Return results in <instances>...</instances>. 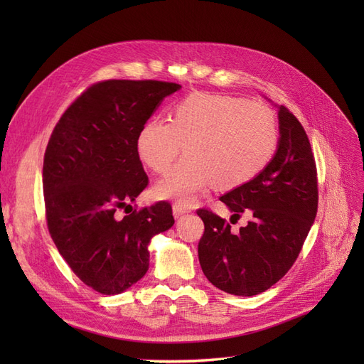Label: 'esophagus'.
<instances>
[{"mask_svg":"<svg viewBox=\"0 0 364 364\" xmlns=\"http://www.w3.org/2000/svg\"><path fill=\"white\" fill-rule=\"evenodd\" d=\"M188 211H190V209L186 208L185 205H181V203H174V205H173V215H174L176 218L182 217L183 214H186Z\"/></svg>","mask_w":364,"mask_h":364,"instance_id":"34e87169","label":"esophagus"}]
</instances>
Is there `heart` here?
I'll return each instance as SVG.
<instances>
[{
	"label": "heart",
	"instance_id": "obj_1",
	"mask_svg": "<svg viewBox=\"0 0 364 364\" xmlns=\"http://www.w3.org/2000/svg\"><path fill=\"white\" fill-rule=\"evenodd\" d=\"M279 127L272 109L226 94L196 92L174 105L170 123L150 118L136 135V153L153 173L168 171L155 188L158 197L190 203L213 185L234 190L253 181L277 153Z\"/></svg>",
	"mask_w": 364,
	"mask_h": 364
}]
</instances>
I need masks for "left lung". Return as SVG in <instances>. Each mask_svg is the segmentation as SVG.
I'll return each mask as SVG.
<instances>
[{"label":"left lung","instance_id":"8db88e82","mask_svg":"<svg viewBox=\"0 0 364 364\" xmlns=\"http://www.w3.org/2000/svg\"><path fill=\"white\" fill-rule=\"evenodd\" d=\"M279 144L255 179L220 197L238 220L252 218L230 232L226 218L197 209L205 232L199 261L217 289L237 296L259 294L277 284L299 257L317 214V168L310 139L287 107L279 106Z\"/></svg>","mask_w":364,"mask_h":364}]
</instances>
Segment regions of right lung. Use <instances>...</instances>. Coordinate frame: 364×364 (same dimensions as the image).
Returning <instances> with one entry per match:
<instances>
[{"mask_svg":"<svg viewBox=\"0 0 364 364\" xmlns=\"http://www.w3.org/2000/svg\"><path fill=\"white\" fill-rule=\"evenodd\" d=\"M178 90L159 80L94 83L50 136L42 170L50 235L77 278L102 294H118L144 277L151 237L174 223L165 200L123 218L117 211L132 208L127 203L149 185L138 130Z\"/></svg>","mask_w":364,"mask_h":364,"instance_id":"obj_1","label":"right lung"}]
</instances>
